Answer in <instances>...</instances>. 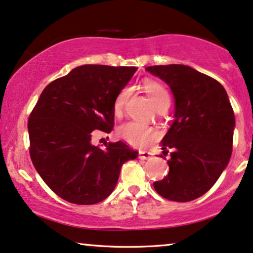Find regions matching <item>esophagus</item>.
Here are the masks:
<instances>
[{
    "instance_id": "esophagus-1",
    "label": "esophagus",
    "mask_w": 253,
    "mask_h": 253,
    "mask_svg": "<svg viewBox=\"0 0 253 253\" xmlns=\"http://www.w3.org/2000/svg\"><path fill=\"white\" fill-rule=\"evenodd\" d=\"M139 158H141V160H151L153 154L149 153V151H140Z\"/></svg>"
}]
</instances>
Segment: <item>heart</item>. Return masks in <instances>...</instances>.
<instances>
[{"mask_svg": "<svg viewBox=\"0 0 253 253\" xmlns=\"http://www.w3.org/2000/svg\"><path fill=\"white\" fill-rule=\"evenodd\" d=\"M143 89L148 93L150 99L153 100L155 105L158 106L163 103H170V96L167 89L162 85L161 83L156 82L153 80H147L143 82ZM129 96V89L125 87L121 90L119 95L117 96L114 100L113 109L114 113L120 114L124 109L125 103ZM119 135L129 143L130 146L134 147H146L148 144L154 142L158 137V132L153 127L147 126L142 123H137V121H128V123L124 124L119 128Z\"/></svg>", "mask_w": 253, "mask_h": 253, "instance_id": "b5f03b06", "label": "heart"}]
</instances>
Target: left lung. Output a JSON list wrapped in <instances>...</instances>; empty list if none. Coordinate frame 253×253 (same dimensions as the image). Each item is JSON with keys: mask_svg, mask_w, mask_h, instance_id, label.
Segmentation results:
<instances>
[{"mask_svg": "<svg viewBox=\"0 0 253 253\" xmlns=\"http://www.w3.org/2000/svg\"><path fill=\"white\" fill-rule=\"evenodd\" d=\"M170 86L174 120L162 140L170 153L169 173L154 188L168 200L186 203L204 195L227 168L232 151L235 116L227 91L216 80L188 66L146 68Z\"/></svg>", "mask_w": 253, "mask_h": 253, "instance_id": "1", "label": "left lung"}]
</instances>
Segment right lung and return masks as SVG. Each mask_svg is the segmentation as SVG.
Returning a JSON list of instances; mask_svg holds the SVG:
<instances>
[{
  "mask_svg": "<svg viewBox=\"0 0 253 253\" xmlns=\"http://www.w3.org/2000/svg\"><path fill=\"white\" fill-rule=\"evenodd\" d=\"M135 72V67L84 65L42 90L28 123L30 156L63 200L100 203L113 192L125 162L137 157L123 141L105 149L91 143L95 129L112 130L114 100Z\"/></svg>",
  "mask_w": 253,
  "mask_h": 253,
  "instance_id": "1",
  "label": "right lung"
}]
</instances>
